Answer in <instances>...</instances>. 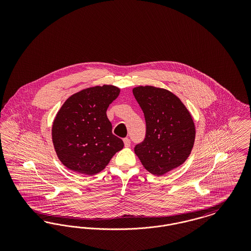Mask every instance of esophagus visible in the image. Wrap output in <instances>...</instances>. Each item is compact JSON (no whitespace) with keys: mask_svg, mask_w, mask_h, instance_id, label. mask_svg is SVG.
<instances>
[{"mask_svg":"<svg viewBox=\"0 0 251 251\" xmlns=\"http://www.w3.org/2000/svg\"><path fill=\"white\" fill-rule=\"evenodd\" d=\"M123 142H124V145H125L126 148H129L131 146V140L129 138H127V137L123 139Z\"/></svg>","mask_w":251,"mask_h":251,"instance_id":"1","label":"esophagus"}]
</instances>
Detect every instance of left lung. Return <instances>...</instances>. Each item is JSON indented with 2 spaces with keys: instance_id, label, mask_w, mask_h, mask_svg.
<instances>
[{
  "instance_id": "1",
  "label": "left lung",
  "mask_w": 251,
  "mask_h": 251,
  "mask_svg": "<svg viewBox=\"0 0 251 251\" xmlns=\"http://www.w3.org/2000/svg\"><path fill=\"white\" fill-rule=\"evenodd\" d=\"M132 93L143 111L146 138L134 148L143 167L162 176L182 165L191 153L196 127L179 97L152 85H139Z\"/></svg>"
}]
</instances>
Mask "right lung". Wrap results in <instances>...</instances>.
Wrapping results in <instances>:
<instances>
[{
    "mask_svg": "<svg viewBox=\"0 0 251 251\" xmlns=\"http://www.w3.org/2000/svg\"><path fill=\"white\" fill-rule=\"evenodd\" d=\"M112 84L74 93L63 103L51 127L52 143L61 163L70 170L95 175L103 170L123 141L112 133L108 106L120 95Z\"/></svg>",
    "mask_w": 251,
    "mask_h": 251,
    "instance_id": "right-lung-1",
    "label": "right lung"
}]
</instances>
